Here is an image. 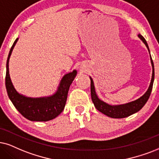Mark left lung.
Returning <instances> with one entry per match:
<instances>
[{"instance_id":"1","label":"left lung","mask_w":159,"mask_h":159,"mask_svg":"<svg viewBox=\"0 0 159 159\" xmlns=\"http://www.w3.org/2000/svg\"><path fill=\"white\" fill-rule=\"evenodd\" d=\"M138 37L142 40V42L145 44V45L148 48V51L150 52L149 47H148V43H147L146 40L144 38L142 37L141 34H139ZM150 60H151V64L152 67V79L151 82H150V86L148 88V91L144 93V95H142L141 98H139L136 100H134L133 102L130 103L123 104V105H119V106H111L108 104L106 103L105 102L100 100L96 94L95 89H94V83L92 81V78H90L91 80V97L92 100L93 102L94 106L97 108L98 111L102 112V113L107 115L108 116L112 118H125L127 116L131 115L136 112L139 111L143 106L145 105L148 99H149L150 94H151V91L152 89V85H153L154 81V65L153 61L150 56Z\"/></svg>"}]
</instances>
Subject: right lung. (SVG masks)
Returning <instances> with one entry per match:
<instances>
[{
	"instance_id": "add662e5",
	"label": "right lung",
	"mask_w": 159,
	"mask_h": 159,
	"mask_svg": "<svg viewBox=\"0 0 159 159\" xmlns=\"http://www.w3.org/2000/svg\"><path fill=\"white\" fill-rule=\"evenodd\" d=\"M18 38L10 49L7 61L6 88L8 96L18 111L26 119L31 121L45 122L53 120L61 113L67 101L70 86L76 76L77 71L73 70L62 78L57 92L47 98H32L22 95L16 91L9 76V61L10 56Z\"/></svg>"
}]
</instances>
